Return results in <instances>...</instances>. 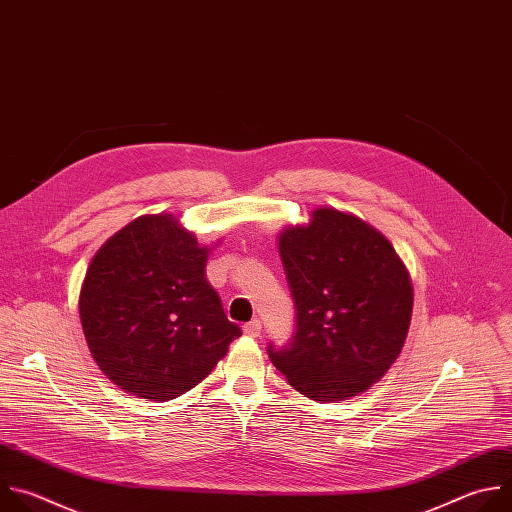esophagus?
<instances>
[{
	"mask_svg": "<svg viewBox=\"0 0 512 512\" xmlns=\"http://www.w3.org/2000/svg\"><path fill=\"white\" fill-rule=\"evenodd\" d=\"M244 333H246L248 337H260V333H262V321H260V319H252L250 323L244 325Z\"/></svg>",
	"mask_w": 512,
	"mask_h": 512,
	"instance_id": "1",
	"label": "esophagus"
}]
</instances>
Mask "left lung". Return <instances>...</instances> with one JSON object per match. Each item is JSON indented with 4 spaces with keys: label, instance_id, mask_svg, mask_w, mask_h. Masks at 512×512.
I'll return each mask as SVG.
<instances>
[{
    "label": "left lung",
    "instance_id": "8db88e82",
    "mask_svg": "<svg viewBox=\"0 0 512 512\" xmlns=\"http://www.w3.org/2000/svg\"><path fill=\"white\" fill-rule=\"evenodd\" d=\"M280 260L294 333L268 357L315 401H343L379 381L401 353L414 292L393 246L355 216L321 208L286 228Z\"/></svg>",
    "mask_w": 512,
    "mask_h": 512
}]
</instances>
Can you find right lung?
<instances>
[{"label":"right lung","mask_w":512,"mask_h":512,"mask_svg":"<svg viewBox=\"0 0 512 512\" xmlns=\"http://www.w3.org/2000/svg\"><path fill=\"white\" fill-rule=\"evenodd\" d=\"M208 250L169 216H143L90 262L80 290L88 349L121 389L175 399L206 379L242 329L206 278Z\"/></svg>","instance_id":"1"}]
</instances>
